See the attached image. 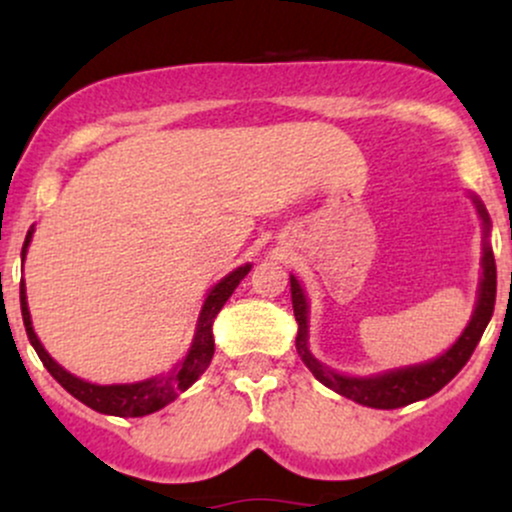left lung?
Masks as SVG:
<instances>
[{"label": "left lung", "mask_w": 512, "mask_h": 512, "mask_svg": "<svg viewBox=\"0 0 512 512\" xmlns=\"http://www.w3.org/2000/svg\"><path fill=\"white\" fill-rule=\"evenodd\" d=\"M477 211L484 221V236L489 238V214H486L484 204L474 197ZM481 267H484V276H481L479 284V301L474 308L472 320L464 327L455 344L445 351L443 356L433 358L428 363H419V366L409 368H397L387 370V373L370 375V378H349V375L334 373L327 366H322L317 358L310 354L308 349V303H305V293L298 284L296 276H291V303H293V315L298 322V337H296V349L298 356L303 358L305 366L310 368V373L320 380L322 385H327L330 390L339 392L346 399H354V402L363 404V407L373 409H399L407 407L411 402H419L436 395L438 390H443L445 385L455 378L457 373L464 368V363L469 361V356L477 349L481 334H484L486 325H489L493 315V305H496V260H493L491 245L484 240V257H481Z\"/></svg>", "instance_id": "obj_1"}]
</instances>
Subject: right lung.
<instances>
[{
  "label": "right lung",
  "instance_id": "right-lung-1",
  "mask_svg": "<svg viewBox=\"0 0 512 512\" xmlns=\"http://www.w3.org/2000/svg\"><path fill=\"white\" fill-rule=\"evenodd\" d=\"M33 238V228L28 231L26 243H23L21 257H26V248ZM252 264H245V267H238L236 272H231L228 276H223L219 284L209 291L207 301L202 305V313H199L197 320V332L195 339H192L190 351L187 356L182 358V363L173 373L161 375V378H151L144 380V383H132V385H93L86 383V380L76 378V375L64 370L60 363L52 361V356L43 349L40 339L35 337L33 332V322H31V313H28V303H26V286L21 281V315H23V325H26V334L31 339L35 354L40 356L43 366L48 368V373L52 378L60 383L69 395L84 402L86 407L101 411V414H110V416H146L154 414V411L163 409L166 404L173 402L180 392H185L204 370L209 368L211 356H214V332H211V325H214V317L219 315V310L223 308V303L231 298V293L236 291V286L245 279V274L250 272Z\"/></svg>",
  "mask_w": 512,
  "mask_h": 512
}]
</instances>
